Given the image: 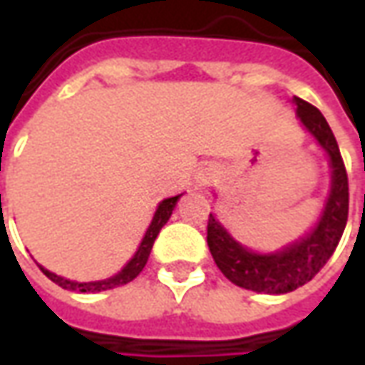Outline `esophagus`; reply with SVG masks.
<instances>
[{
	"label": "esophagus",
	"mask_w": 365,
	"mask_h": 365,
	"mask_svg": "<svg viewBox=\"0 0 365 365\" xmlns=\"http://www.w3.org/2000/svg\"><path fill=\"white\" fill-rule=\"evenodd\" d=\"M211 178H213V174H211V172H201V174H197V178H195L197 187H203V185H207V183L211 182Z\"/></svg>",
	"instance_id": "34e87169"
}]
</instances>
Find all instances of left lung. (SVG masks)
<instances>
[{
  "label": "left lung",
  "instance_id": "left-lung-1",
  "mask_svg": "<svg viewBox=\"0 0 365 365\" xmlns=\"http://www.w3.org/2000/svg\"><path fill=\"white\" fill-rule=\"evenodd\" d=\"M291 101L297 105L295 115L301 127L329 158V193L317 222L303 237L274 252H258L240 245L213 213L207 222V245L222 275L238 287L268 295L289 293L311 282L336 250L348 221V175L336 138L317 107L299 97Z\"/></svg>",
  "mask_w": 365,
  "mask_h": 365
}]
</instances>
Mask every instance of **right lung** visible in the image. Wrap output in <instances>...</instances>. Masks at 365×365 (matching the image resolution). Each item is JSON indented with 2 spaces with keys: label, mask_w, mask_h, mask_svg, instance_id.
Segmentation results:
<instances>
[{
  "label": "right lung",
  "mask_w": 365,
  "mask_h": 365,
  "mask_svg": "<svg viewBox=\"0 0 365 365\" xmlns=\"http://www.w3.org/2000/svg\"><path fill=\"white\" fill-rule=\"evenodd\" d=\"M182 195L183 193H180V195H174V197H168L164 199V201H160L158 207H156V213L152 217L150 225H148V229L144 232V237L143 240H140L138 248H136V252L133 254V258L120 268V272H117V274L111 275V277L97 279V282H74V279H66V277L56 275L54 272H51V269L43 268L41 264H38V268L43 269V274L46 275L48 279H52L54 283H58L62 289L78 291V293H99V291L113 289V287H119V285H127V283L133 282L136 275L143 272L144 266H146L148 256H150L152 252V246H154V240L158 237V232L162 230V227L170 221L175 203L180 201Z\"/></svg>",
  "instance_id": "obj_1"
}]
</instances>
